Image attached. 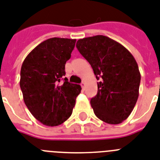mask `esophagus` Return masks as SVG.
Wrapping results in <instances>:
<instances>
[{"label":"esophagus","mask_w":160,"mask_h":160,"mask_svg":"<svg viewBox=\"0 0 160 160\" xmlns=\"http://www.w3.org/2000/svg\"><path fill=\"white\" fill-rule=\"evenodd\" d=\"M80 85H81V87H82L83 89H85V83H84V81H83V82L81 83V84H80Z\"/></svg>","instance_id":"obj_1"}]
</instances>
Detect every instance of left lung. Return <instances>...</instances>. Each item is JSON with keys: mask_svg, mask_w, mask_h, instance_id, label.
Masks as SVG:
<instances>
[{"mask_svg": "<svg viewBox=\"0 0 160 160\" xmlns=\"http://www.w3.org/2000/svg\"><path fill=\"white\" fill-rule=\"evenodd\" d=\"M76 48L89 62L98 82L90 100L94 114L108 124H119L134 108L139 96L141 73L132 53L103 35L79 39Z\"/></svg>", "mask_w": 160, "mask_h": 160, "instance_id": "1", "label": "left lung"}]
</instances>
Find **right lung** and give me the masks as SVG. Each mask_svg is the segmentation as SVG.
<instances>
[{
  "mask_svg": "<svg viewBox=\"0 0 160 160\" xmlns=\"http://www.w3.org/2000/svg\"><path fill=\"white\" fill-rule=\"evenodd\" d=\"M76 39L52 38L38 44L24 59L19 85L25 105L43 125L55 127L72 113L80 84L65 77V65L71 58Z\"/></svg>",
  "mask_w": 160,
  "mask_h": 160,
  "instance_id": "obj_1",
  "label": "right lung"
}]
</instances>
